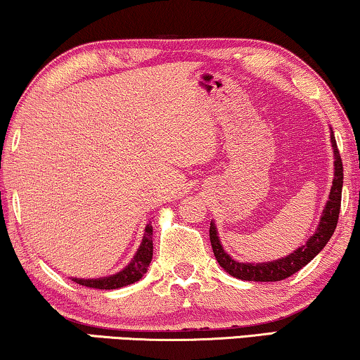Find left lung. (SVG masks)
<instances>
[{"label":"left lung","instance_id":"left-lung-1","mask_svg":"<svg viewBox=\"0 0 360 360\" xmlns=\"http://www.w3.org/2000/svg\"><path fill=\"white\" fill-rule=\"evenodd\" d=\"M331 148L335 154V176H333V185L328 195V201L323 207L319 227L314 236H310L309 240L299 248H295L292 253L288 257L273 259V262L264 263H243L236 262L226 250H224L221 240H219V233L216 224L211 221L210 226V238L212 245V252L217 263L221 264L224 271L233 278L242 281H255V283H274V281H283L289 276H292L297 271L302 269L305 264H309L316 255H319L325 245L330 240L333 232H335L338 217H340L341 210V193H342V162L338 144L331 129Z\"/></svg>","mask_w":360,"mask_h":360}]
</instances>
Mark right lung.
<instances>
[{
	"label": "right lung",
	"mask_w": 360,
	"mask_h": 360,
	"mask_svg": "<svg viewBox=\"0 0 360 360\" xmlns=\"http://www.w3.org/2000/svg\"><path fill=\"white\" fill-rule=\"evenodd\" d=\"M153 259V226L150 222L144 229V237L139 245L138 252L134 253L131 262L128 263V266H124L122 271L105 276V278H97V279H82V278H72V281L86 288L94 289H120L124 285H129L136 283L148 273V268Z\"/></svg>",
	"instance_id": "obj_1"
}]
</instances>
